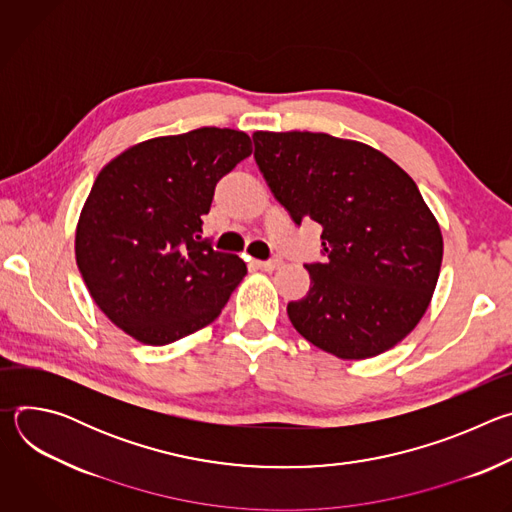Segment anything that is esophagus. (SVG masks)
<instances>
[{
    "instance_id": "34e87169",
    "label": "esophagus",
    "mask_w": 512,
    "mask_h": 512,
    "mask_svg": "<svg viewBox=\"0 0 512 512\" xmlns=\"http://www.w3.org/2000/svg\"><path fill=\"white\" fill-rule=\"evenodd\" d=\"M255 265L263 271H273L281 265V259H267V261H255Z\"/></svg>"
}]
</instances>
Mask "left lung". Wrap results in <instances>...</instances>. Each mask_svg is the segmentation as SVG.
<instances>
[{
  "mask_svg": "<svg viewBox=\"0 0 512 512\" xmlns=\"http://www.w3.org/2000/svg\"><path fill=\"white\" fill-rule=\"evenodd\" d=\"M255 162L296 225H322L324 261L306 263L294 328L344 358L377 356L425 314L444 241L417 184L385 154L328 133L257 131Z\"/></svg>",
  "mask_w": 512,
  "mask_h": 512,
  "instance_id": "left-lung-1",
  "label": "left lung"
}]
</instances>
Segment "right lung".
Segmentation results:
<instances>
[{
	"instance_id": "add662e5",
	"label": "right lung",
	"mask_w": 512,
	"mask_h": 512,
	"mask_svg": "<svg viewBox=\"0 0 512 512\" xmlns=\"http://www.w3.org/2000/svg\"><path fill=\"white\" fill-rule=\"evenodd\" d=\"M251 137L200 127L133 145L97 176L77 227V265L101 312L135 340L176 342L218 318L247 265L202 239L214 188Z\"/></svg>"
}]
</instances>
